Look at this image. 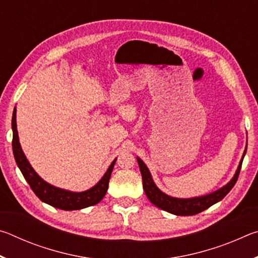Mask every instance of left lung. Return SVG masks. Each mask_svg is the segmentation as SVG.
Wrapping results in <instances>:
<instances>
[{
    "instance_id": "obj_1",
    "label": "left lung",
    "mask_w": 258,
    "mask_h": 258,
    "mask_svg": "<svg viewBox=\"0 0 258 258\" xmlns=\"http://www.w3.org/2000/svg\"><path fill=\"white\" fill-rule=\"evenodd\" d=\"M247 148L244 149L243 156L241 160H240V164L238 166L237 172H235L234 176L232 180H231L228 184L221 187L220 190H217L213 194H209L207 196H202V197L197 198H191V199H180V198H173L169 197V196L165 195L164 192H161L158 187L152 181L149 169H148L147 166L145 165L143 161L138 158L140 172H141L142 175V184H143V190H145L148 199L150 202L163 211H166L168 213H172L174 215L178 216H190V215H196V214L202 213L205 209L209 208L213 206L214 204L220 202V200L223 199L226 195L229 194L231 189L234 186L235 182H237L239 177L240 169H241L242 160L244 154H246Z\"/></svg>"
}]
</instances>
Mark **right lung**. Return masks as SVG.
<instances>
[{"label": "right lung", "instance_id": "add662e5", "mask_svg": "<svg viewBox=\"0 0 258 258\" xmlns=\"http://www.w3.org/2000/svg\"><path fill=\"white\" fill-rule=\"evenodd\" d=\"M12 131H14L12 150H14L16 163L18 165L21 173H23L26 181L28 182V184L32 187L34 194L36 195L43 203L49 204L55 208L63 209V211H77V209L93 206V205L101 202L108 190L109 180H110V175L113 165L116 163V159L112 161L110 166H109L108 171L104 174L101 180H100L93 187H91L90 190L84 192L66 191L51 185L44 180H42L28 163L27 158H26L23 150H21L19 143L18 131H17L16 123V108L14 110V115H12Z\"/></svg>", "mask_w": 258, "mask_h": 258}]
</instances>
